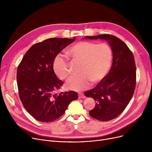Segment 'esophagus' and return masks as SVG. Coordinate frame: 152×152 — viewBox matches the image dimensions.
<instances>
[{"mask_svg":"<svg viewBox=\"0 0 152 152\" xmlns=\"http://www.w3.org/2000/svg\"><path fill=\"white\" fill-rule=\"evenodd\" d=\"M78 97H79V99H83V98L85 97V95H84L83 93L79 92V93H78Z\"/></svg>","mask_w":152,"mask_h":152,"instance_id":"esophagus-1","label":"esophagus"}]
</instances>
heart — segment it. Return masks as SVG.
<instances>
[{
	"mask_svg": "<svg viewBox=\"0 0 152 152\" xmlns=\"http://www.w3.org/2000/svg\"><path fill=\"white\" fill-rule=\"evenodd\" d=\"M66 53L72 60L80 62V74L71 77L66 83V88L76 91L88 88L91 82L96 84L101 81L108 74L113 58L112 49L105 43L81 41L70 47ZM53 68L61 79H66L69 76V62L61 55L55 57Z\"/></svg>",
	"mask_w": 152,
	"mask_h": 152,
	"instance_id": "1",
	"label": "heart"
}]
</instances>
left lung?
<instances>
[{
	"label": "left lung",
	"mask_w": 152,
	"mask_h": 152,
	"mask_svg": "<svg viewBox=\"0 0 152 152\" xmlns=\"http://www.w3.org/2000/svg\"><path fill=\"white\" fill-rule=\"evenodd\" d=\"M106 40L113 51V64L107 76L94 88L84 92L95 107L89 111L94 118L108 121L120 115L131 101L136 84V67L132 52L118 37L111 34L85 36Z\"/></svg>",
	"instance_id": "8db88e82"
}]
</instances>
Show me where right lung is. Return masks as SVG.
I'll return each instance as SVG.
<instances>
[{
    "mask_svg": "<svg viewBox=\"0 0 152 152\" xmlns=\"http://www.w3.org/2000/svg\"><path fill=\"white\" fill-rule=\"evenodd\" d=\"M73 39L50 38L35 44L24 55L18 66V94L23 107L37 121L49 123L61 116L71 102L77 100L75 91L55 93L63 86L55 74L53 62Z\"/></svg>",
    "mask_w": 152,
    "mask_h": 152,
    "instance_id": "1",
    "label": "right lung"
}]
</instances>
